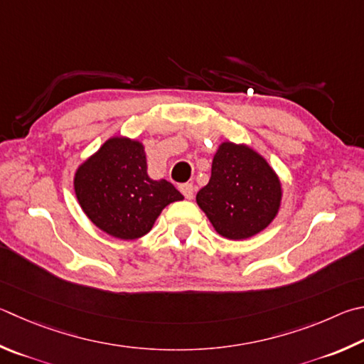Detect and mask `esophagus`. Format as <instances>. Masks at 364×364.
<instances>
[{
	"label": "esophagus",
	"mask_w": 364,
	"mask_h": 364,
	"mask_svg": "<svg viewBox=\"0 0 364 364\" xmlns=\"http://www.w3.org/2000/svg\"><path fill=\"white\" fill-rule=\"evenodd\" d=\"M180 191H181V193H183V196L184 197H186V199H193V197H194V191H196V188L193 186V184H191V183H186V184H181V186H180Z\"/></svg>",
	"instance_id": "1"
}]
</instances>
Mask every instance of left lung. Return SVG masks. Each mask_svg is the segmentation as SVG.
Listing matches in <instances>:
<instances>
[{
  "mask_svg": "<svg viewBox=\"0 0 364 364\" xmlns=\"http://www.w3.org/2000/svg\"><path fill=\"white\" fill-rule=\"evenodd\" d=\"M196 200L218 234L243 240L274 221L282 203V183L255 149L224 141L213 156L210 181Z\"/></svg>",
  "mask_w": 364,
  "mask_h": 364,
  "instance_id": "left-lung-1",
  "label": "left lung"
}]
</instances>
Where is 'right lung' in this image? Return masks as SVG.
<instances>
[{
	"label": "right lung",
	"mask_w": 364,
	"mask_h": 364,
	"mask_svg": "<svg viewBox=\"0 0 364 364\" xmlns=\"http://www.w3.org/2000/svg\"><path fill=\"white\" fill-rule=\"evenodd\" d=\"M75 193L89 220L121 240L146 235L167 205L183 200L171 183L151 180L143 143L125 136L109 138L79 165Z\"/></svg>",
	"instance_id": "add662e5"
}]
</instances>
